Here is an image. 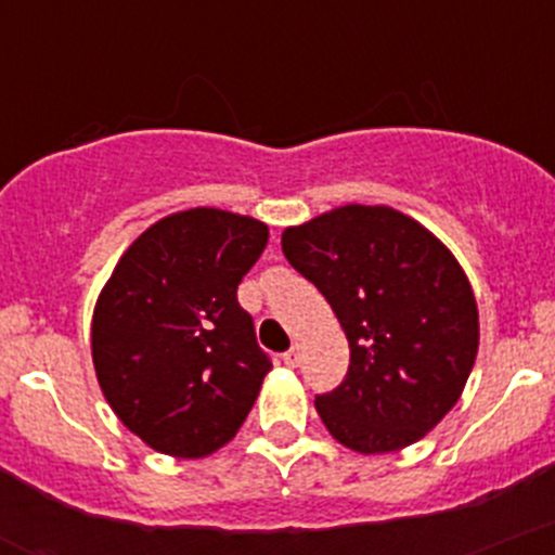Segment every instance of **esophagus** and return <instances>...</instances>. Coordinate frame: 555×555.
<instances>
[{
    "label": "esophagus",
    "mask_w": 555,
    "mask_h": 555,
    "mask_svg": "<svg viewBox=\"0 0 555 555\" xmlns=\"http://www.w3.org/2000/svg\"><path fill=\"white\" fill-rule=\"evenodd\" d=\"M299 361H301V347L299 345H294L288 352H283V363L291 365V369H294V365H299Z\"/></svg>",
    "instance_id": "esophagus-1"
}]
</instances>
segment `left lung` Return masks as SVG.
I'll return each instance as SVG.
<instances>
[{"label": "left lung", "instance_id": "8db88e82", "mask_svg": "<svg viewBox=\"0 0 555 555\" xmlns=\"http://www.w3.org/2000/svg\"><path fill=\"white\" fill-rule=\"evenodd\" d=\"M350 341V369L315 398L325 430L358 454L425 438L460 401L478 356V305L454 254L390 205H341L280 237Z\"/></svg>", "mask_w": 555, "mask_h": 555}]
</instances>
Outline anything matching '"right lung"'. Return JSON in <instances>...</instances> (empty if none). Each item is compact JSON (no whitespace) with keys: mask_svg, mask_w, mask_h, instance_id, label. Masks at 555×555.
I'll return each mask as SVG.
<instances>
[{"mask_svg":"<svg viewBox=\"0 0 555 555\" xmlns=\"http://www.w3.org/2000/svg\"><path fill=\"white\" fill-rule=\"evenodd\" d=\"M267 240L250 216L179 210L141 232L101 288L90 325L101 392L159 454H214L254 409L272 363L237 285Z\"/></svg>","mask_w":555,"mask_h":555,"instance_id":"add662e5","label":"right lung"}]
</instances>
